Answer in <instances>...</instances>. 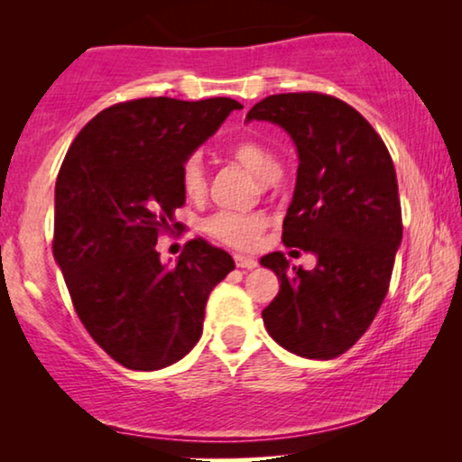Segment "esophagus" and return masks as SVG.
I'll return each instance as SVG.
<instances>
[{"label":"esophagus","mask_w":462,"mask_h":462,"mask_svg":"<svg viewBox=\"0 0 462 462\" xmlns=\"http://www.w3.org/2000/svg\"><path fill=\"white\" fill-rule=\"evenodd\" d=\"M233 258H236V264H237V267H242V269H254L256 264H258V263L254 261V258H252V256H245V254H236Z\"/></svg>","instance_id":"34e87169"}]
</instances>
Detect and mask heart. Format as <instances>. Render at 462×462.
<instances>
[{"label":"heart","mask_w":462,"mask_h":462,"mask_svg":"<svg viewBox=\"0 0 462 462\" xmlns=\"http://www.w3.org/2000/svg\"><path fill=\"white\" fill-rule=\"evenodd\" d=\"M231 155L248 168L258 180L273 182L280 176L282 168L277 157L256 141H242L231 149ZM180 189L189 199L198 201L206 195V172L204 163L198 155L187 157L180 166ZM264 229V217L254 212H231L220 210L204 220V231L208 236L218 239L220 244L231 245V248L245 250L256 244L258 236Z\"/></svg>","instance_id":"heart-1"}]
</instances>
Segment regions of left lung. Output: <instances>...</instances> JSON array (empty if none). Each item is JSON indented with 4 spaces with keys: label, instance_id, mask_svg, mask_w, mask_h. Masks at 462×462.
<instances>
[{
    "label": "left lung",
    "instance_id": "left-lung-1",
    "mask_svg": "<svg viewBox=\"0 0 462 462\" xmlns=\"http://www.w3.org/2000/svg\"><path fill=\"white\" fill-rule=\"evenodd\" d=\"M271 122L299 153L282 239L318 258L290 267L261 258L282 282L263 311L271 338L309 359H332L362 338L387 296L402 244V208L391 155L374 128L343 100L318 92L273 94L245 122Z\"/></svg>",
    "mask_w": 462,
    "mask_h": 462
}]
</instances>
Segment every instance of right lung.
<instances>
[{"label":"right lung","mask_w":462,"mask_h":462,"mask_svg":"<svg viewBox=\"0 0 462 462\" xmlns=\"http://www.w3.org/2000/svg\"><path fill=\"white\" fill-rule=\"evenodd\" d=\"M233 98H138L100 111L75 136L54 189V261L90 337L128 370H162L193 349L212 288L236 269L191 239L174 267L155 250L185 204L180 166Z\"/></svg>","instance_id":"add662e5"}]
</instances>
